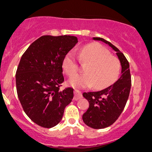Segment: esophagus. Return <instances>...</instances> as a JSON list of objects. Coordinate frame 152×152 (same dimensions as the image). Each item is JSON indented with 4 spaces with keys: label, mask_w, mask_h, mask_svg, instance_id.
Listing matches in <instances>:
<instances>
[{
    "label": "esophagus",
    "mask_w": 152,
    "mask_h": 152,
    "mask_svg": "<svg viewBox=\"0 0 152 152\" xmlns=\"http://www.w3.org/2000/svg\"><path fill=\"white\" fill-rule=\"evenodd\" d=\"M82 93H81L79 90H74V98H73V99H74L75 101H77V100H79V99H82Z\"/></svg>",
    "instance_id": "esophagus-1"
}]
</instances>
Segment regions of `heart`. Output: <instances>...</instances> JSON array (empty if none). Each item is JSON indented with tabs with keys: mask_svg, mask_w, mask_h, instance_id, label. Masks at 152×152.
<instances>
[{
	"mask_svg": "<svg viewBox=\"0 0 152 152\" xmlns=\"http://www.w3.org/2000/svg\"><path fill=\"white\" fill-rule=\"evenodd\" d=\"M80 63L86 65L85 73L78 75L79 65L74 53L69 52L64 57L62 67L65 73L72 78L69 85L73 87L85 88L93 87L96 90H103L115 83L121 72L118 59L112 56L110 52L99 43L87 44L78 53Z\"/></svg>",
	"mask_w": 152,
	"mask_h": 152,
	"instance_id": "1",
	"label": "heart"
}]
</instances>
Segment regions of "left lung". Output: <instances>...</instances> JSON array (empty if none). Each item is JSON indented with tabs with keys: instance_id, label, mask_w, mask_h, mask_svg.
<instances>
[{
	"instance_id": "1",
	"label": "left lung",
	"mask_w": 152,
	"mask_h": 152,
	"mask_svg": "<svg viewBox=\"0 0 152 152\" xmlns=\"http://www.w3.org/2000/svg\"><path fill=\"white\" fill-rule=\"evenodd\" d=\"M93 39L105 42L116 51L122 67L121 76L113 85L101 91L83 93L90 104L82 115L84 123L93 129H104L115 123L123 112L131 89V74L129 64L123 53L103 38Z\"/></svg>"
}]
</instances>
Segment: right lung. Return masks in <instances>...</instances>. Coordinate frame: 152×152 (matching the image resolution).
<instances>
[{"instance_id":"right-lung-1","label":"right lung","mask_w":152,"mask_h":152,"mask_svg":"<svg viewBox=\"0 0 152 152\" xmlns=\"http://www.w3.org/2000/svg\"><path fill=\"white\" fill-rule=\"evenodd\" d=\"M77 42V37L70 35L42 36L20 61L15 76L18 99L29 118L44 128L57 125L72 102L73 89L59 87L65 80L64 57Z\"/></svg>"}]
</instances>
